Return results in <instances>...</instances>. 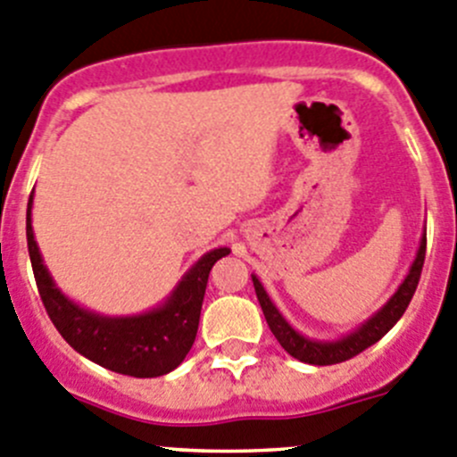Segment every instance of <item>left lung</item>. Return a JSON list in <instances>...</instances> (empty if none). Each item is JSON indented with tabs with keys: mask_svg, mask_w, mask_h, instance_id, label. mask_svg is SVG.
<instances>
[{
	"mask_svg": "<svg viewBox=\"0 0 457 457\" xmlns=\"http://www.w3.org/2000/svg\"><path fill=\"white\" fill-rule=\"evenodd\" d=\"M424 255H427V233L421 236L415 262L411 264V271L403 278L399 289L395 291V296L390 298L375 316H370L366 323L359 325L354 332L338 338V341H314V338H307L303 337V334H298L296 329L291 328V325L282 319L280 312L276 310V305H273L271 298L267 296V291H264L262 282L255 276L251 278H253L255 296H258L260 307H262L264 319H267L269 329H271L273 337L278 338V343H280L294 359H298V361L312 363V366H332V363L347 361V359L356 356L359 352L366 350V347L375 345V343L379 341L384 334H388L390 329H393V325L402 319L408 303H411L412 294H415L417 282H420L421 267H424Z\"/></svg>",
	"mask_w": 457,
	"mask_h": 457,
	"instance_id": "obj_1",
	"label": "left lung"
}]
</instances>
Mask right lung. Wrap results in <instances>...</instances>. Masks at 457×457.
<instances>
[{"label":"right lung","mask_w":457,"mask_h":457,"mask_svg":"<svg viewBox=\"0 0 457 457\" xmlns=\"http://www.w3.org/2000/svg\"><path fill=\"white\" fill-rule=\"evenodd\" d=\"M30 206H33V195L26 208V242H29L30 264L46 314L64 341L89 361L119 375L145 379L175 370L186 359L197 337L208 273L217 260L231 251L221 246L202 255L181 278L170 298L156 310L138 316H103L78 307L55 287L49 269L42 262L33 236Z\"/></svg>","instance_id":"add662e5"}]
</instances>
